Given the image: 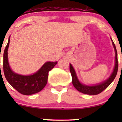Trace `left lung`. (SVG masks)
I'll list each match as a JSON object with an SVG mask.
<instances>
[{"label": "left lung", "mask_w": 122, "mask_h": 122, "mask_svg": "<svg viewBox=\"0 0 122 122\" xmlns=\"http://www.w3.org/2000/svg\"><path fill=\"white\" fill-rule=\"evenodd\" d=\"M112 44L114 46V50H115V66H114V68L113 70V72H112L110 77L107 80L103 82V83H100L99 84L95 85V86H86V85H83L81 84L80 81H78V78H77V76H76V72L74 71V69L73 68L71 64H70V71L71 74V76H72V83L73 86H74L75 88L79 91L81 93H83L84 94H89V95H96V94H99V93H102L103 90L106 89L108 86H109L114 79L115 78L116 76L117 75V72L118 70V60H117V50L116 48V46L114 45V42L112 41Z\"/></svg>", "instance_id": "left-lung-1"}]
</instances>
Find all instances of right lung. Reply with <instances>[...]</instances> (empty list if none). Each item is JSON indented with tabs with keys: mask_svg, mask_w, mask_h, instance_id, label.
<instances>
[{
	"mask_svg": "<svg viewBox=\"0 0 122 122\" xmlns=\"http://www.w3.org/2000/svg\"><path fill=\"white\" fill-rule=\"evenodd\" d=\"M10 37L3 53V72L7 81L19 93L23 95H31L41 91L48 81L49 71L57 62H46L36 72L30 76H22L15 73L9 67L8 59V50Z\"/></svg>",
	"mask_w": 122,
	"mask_h": 122,
	"instance_id": "right-lung-1",
	"label": "right lung"
}]
</instances>
